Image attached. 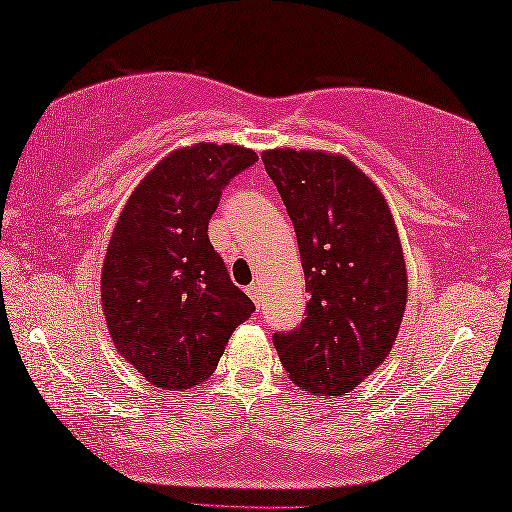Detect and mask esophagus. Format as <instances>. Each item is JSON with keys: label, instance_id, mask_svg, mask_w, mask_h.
<instances>
[{"label": "esophagus", "instance_id": "1", "mask_svg": "<svg viewBox=\"0 0 512 512\" xmlns=\"http://www.w3.org/2000/svg\"><path fill=\"white\" fill-rule=\"evenodd\" d=\"M245 291H247V296L252 298V300L256 302V307H258V302H260V291H263V287H260L258 283H252V285H249Z\"/></svg>", "mask_w": 512, "mask_h": 512}]
</instances>
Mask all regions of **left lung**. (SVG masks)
<instances>
[{
  "instance_id": "8db88e82",
  "label": "left lung",
  "mask_w": 512,
  "mask_h": 512,
  "mask_svg": "<svg viewBox=\"0 0 512 512\" xmlns=\"http://www.w3.org/2000/svg\"><path fill=\"white\" fill-rule=\"evenodd\" d=\"M294 223L307 318L274 347L291 382L344 395L387 360L406 309V265L387 198L356 163L322 150L263 152Z\"/></svg>"
}]
</instances>
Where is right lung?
<instances>
[{
  "label": "right lung",
  "mask_w": 512,
  "mask_h": 512,
  "mask_svg": "<svg viewBox=\"0 0 512 512\" xmlns=\"http://www.w3.org/2000/svg\"><path fill=\"white\" fill-rule=\"evenodd\" d=\"M256 161L243 145H187L156 163L123 205L103 258L101 307L114 347L154 387L205 382L254 314L207 225L229 179Z\"/></svg>",
  "instance_id": "obj_1"
}]
</instances>
